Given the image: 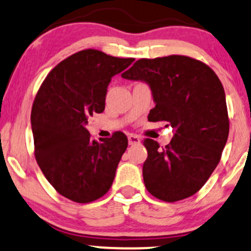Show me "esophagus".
I'll list each match as a JSON object with an SVG mask.
<instances>
[{
    "label": "esophagus",
    "mask_w": 251,
    "mask_h": 251,
    "mask_svg": "<svg viewBox=\"0 0 251 251\" xmlns=\"http://www.w3.org/2000/svg\"><path fill=\"white\" fill-rule=\"evenodd\" d=\"M140 143V137L136 136V134H130L128 136V144L130 145H137Z\"/></svg>",
    "instance_id": "1"
}]
</instances>
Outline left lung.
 Instances as JSON below:
<instances>
[{
	"label": "left lung",
	"mask_w": 251,
	"mask_h": 251,
	"mask_svg": "<svg viewBox=\"0 0 251 251\" xmlns=\"http://www.w3.org/2000/svg\"><path fill=\"white\" fill-rule=\"evenodd\" d=\"M123 78L147 83L155 108L148 120L169 124L174 136L159 148L147 138L143 178L149 193L174 202L192 197L218 166L228 136L222 82L210 67L186 56L137 60ZM168 126V125H167Z\"/></svg>",
	"instance_id": "obj_1"
}]
</instances>
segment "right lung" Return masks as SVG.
<instances>
[{"instance_id": "right-lung-1", "label": "right lung", "mask_w": 251, "mask_h": 251, "mask_svg": "<svg viewBox=\"0 0 251 251\" xmlns=\"http://www.w3.org/2000/svg\"><path fill=\"white\" fill-rule=\"evenodd\" d=\"M98 50H83L60 62L41 84L31 123L35 159L54 189L75 202L103 197L111 188L127 137L121 132L96 142L88 119L104 109L112 77L133 63Z\"/></svg>"}]
</instances>
